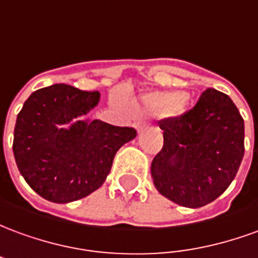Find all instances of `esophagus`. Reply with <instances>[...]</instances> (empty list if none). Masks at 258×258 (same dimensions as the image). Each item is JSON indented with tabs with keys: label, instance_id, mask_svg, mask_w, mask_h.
<instances>
[{
	"label": "esophagus",
	"instance_id": "1",
	"mask_svg": "<svg viewBox=\"0 0 258 258\" xmlns=\"http://www.w3.org/2000/svg\"><path fill=\"white\" fill-rule=\"evenodd\" d=\"M134 127L138 133H142V131L146 128V123L141 121V120H137V121H134Z\"/></svg>",
	"mask_w": 258,
	"mask_h": 258
}]
</instances>
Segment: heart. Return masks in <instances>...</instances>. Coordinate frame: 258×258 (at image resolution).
Instances as JSON below:
<instances>
[{"label":"heart","instance_id":"heart-1","mask_svg":"<svg viewBox=\"0 0 258 258\" xmlns=\"http://www.w3.org/2000/svg\"><path fill=\"white\" fill-rule=\"evenodd\" d=\"M188 105V95L182 91L151 92L141 99V106L153 116L179 114Z\"/></svg>","mask_w":258,"mask_h":258}]
</instances>
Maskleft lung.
<instances>
[{
	"label": "left lung",
	"mask_w": 258,
	"mask_h": 258,
	"mask_svg": "<svg viewBox=\"0 0 258 258\" xmlns=\"http://www.w3.org/2000/svg\"><path fill=\"white\" fill-rule=\"evenodd\" d=\"M162 151L151 166L156 189L174 203L198 209L225 192L244 153V123L232 99L207 88L189 112L162 120Z\"/></svg>",
	"instance_id": "obj_1"
}]
</instances>
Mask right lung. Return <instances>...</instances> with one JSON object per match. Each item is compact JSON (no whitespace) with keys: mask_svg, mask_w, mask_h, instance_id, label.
Segmentation results:
<instances>
[{"mask_svg":"<svg viewBox=\"0 0 258 258\" xmlns=\"http://www.w3.org/2000/svg\"><path fill=\"white\" fill-rule=\"evenodd\" d=\"M99 92L68 84L34 91L18 114L14 155L33 190L53 203L85 198L110 173L116 152L137 137L131 127L81 120L99 102ZM70 122L69 129H60Z\"/></svg>","mask_w":258,"mask_h":258,"instance_id":"1","label":"right lung"}]
</instances>
